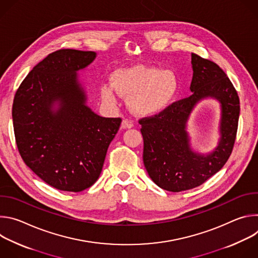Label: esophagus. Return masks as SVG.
Segmentation results:
<instances>
[{
  "instance_id": "obj_1",
  "label": "esophagus",
  "mask_w": 258,
  "mask_h": 258,
  "mask_svg": "<svg viewBox=\"0 0 258 258\" xmlns=\"http://www.w3.org/2000/svg\"><path fill=\"white\" fill-rule=\"evenodd\" d=\"M133 126H134V122L131 119H123L121 122V128H123V130L132 128Z\"/></svg>"
}]
</instances>
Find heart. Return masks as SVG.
Wrapping results in <instances>:
<instances>
[{"label":"heart","instance_id":"obj_1","mask_svg":"<svg viewBox=\"0 0 258 258\" xmlns=\"http://www.w3.org/2000/svg\"><path fill=\"white\" fill-rule=\"evenodd\" d=\"M112 84L101 85L102 99L116 105L119 95L130 97L132 109L137 114L151 116L158 114L171 104L178 91V81L171 70L154 66L134 65L116 69Z\"/></svg>","mask_w":258,"mask_h":258}]
</instances>
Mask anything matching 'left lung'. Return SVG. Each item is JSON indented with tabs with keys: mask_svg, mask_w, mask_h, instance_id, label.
I'll use <instances>...</instances> for the list:
<instances>
[{
	"mask_svg": "<svg viewBox=\"0 0 258 258\" xmlns=\"http://www.w3.org/2000/svg\"><path fill=\"white\" fill-rule=\"evenodd\" d=\"M191 63L193 94L154 116L139 120L146 170L158 187L169 192L196 188L222 169L237 135L240 101L230 79L216 63L194 53ZM207 97L221 104L220 140L212 153L201 155L190 148L186 123L195 106Z\"/></svg>",
	"mask_w": 258,
	"mask_h": 258,
	"instance_id": "8db88e82",
	"label": "left lung"
}]
</instances>
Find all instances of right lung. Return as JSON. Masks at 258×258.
Instances as JSON below:
<instances>
[{
	"label": "right lung",
	"instance_id": "1",
	"mask_svg": "<svg viewBox=\"0 0 258 258\" xmlns=\"http://www.w3.org/2000/svg\"><path fill=\"white\" fill-rule=\"evenodd\" d=\"M97 54L63 49L36 64L18 88L14 134L25 164L60 191L81 192L96 182L121 118L102 117L87 105L78 71Z\"/></svg>",
	"mask_w": 258,
	"mask_h": 258
}]
</instances>
